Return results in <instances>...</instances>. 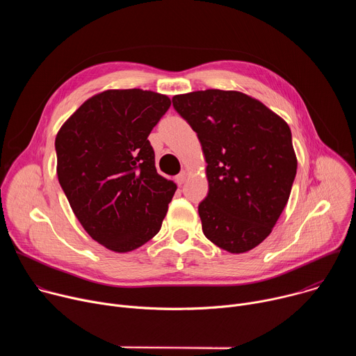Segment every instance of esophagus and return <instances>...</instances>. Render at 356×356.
<instances>
[{
	"label": "esophagus",
	"instance_id": "esophagus-1",
	"mask_svg": "<svg viewBox=\"0 0 356 356\" xmlns=\"http://www.w3.org/2000/svg\"><path fill=\"white\" fill-rule=\"evenodd\" d=\"M175 180H176V183H177L179 186H181V184L186 181V172H180V173L175 177Z\"/></svg>",
	"mask_w": 356,
	"mask_h": 356
}]
</instances>
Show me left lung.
<instances>
[{
    "label": "left lung",
    "instance_id": "1",
    "mask_svg": "<svg viewBox=\"0 0 356 356\" xmlns=\"http://www.w3.org/2000/svg\"><path fill=\"white\" fill-rule=\"evenodd\" d=\"M172 101L207 162L209 194L198 204L202 232L231 253L253 249L272 232L296 177L289 125L239 91H193Z\"/></svg>",
    "mask_w": 356,
    "mask_h": 356
}]
</instances>
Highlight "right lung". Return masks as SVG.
<instances>
[{
  "mask_svg": "<svg viewBox=\"0 0 356 356\" xmlns=\"http://www.w3.org/2000/svg\"><path fill=\"white\" fill-rule=\"evenodd\" d=\"M170 98L139 88L107 90L63 124L55 147L59 183L87 231L114 252L154 238L176 184L158 175L150 131Z\"/></svg>",
  "mask_w": 356,
  "mask_h": 356,
  "instance_id": "1",
  "label": "right lung"
}]
</instances>
